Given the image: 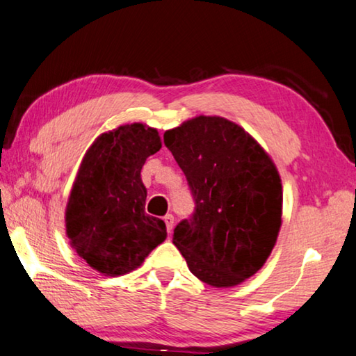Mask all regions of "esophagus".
I'll return each mask as SVG.
<instances>
[{
    "mask_svg": "<svg viewBox=\"0 0 356 356\" xmlns=\"http://www.w3.org/2000/svg\"><path fill=\"white\" fill-rule=\"evenodd\" d=\"M164 222H165V228H167V233L170 234L172 229H173V225H175V217L172 214H167L164 217Z\"/></svg>",
    "mask_w": 356,
    "mask_h": 356,
    "instance_id": "34e87169",
    "label": "esophagus"
}]
</instances>
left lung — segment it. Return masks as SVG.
<instances>
[{"label":"left lung","instance_id":"obj_1","mask_svg":"<svg viewBox=\"0 0 356 356\" xmlns=\"http://www.w3.org/2000/svg\"><path fill=\"white\" fill-rule=\"evenodd\" d=\"M194 198L189 219L173 229V244L191 272L216 288L257 273L282 225V179L263 148L222 117H195L165 131Z\"/></svg>","mask_w":356,"mask_h":356}]
</instances>
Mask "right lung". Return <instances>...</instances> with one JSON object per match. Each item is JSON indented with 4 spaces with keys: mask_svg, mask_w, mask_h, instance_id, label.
<instances>
[{
    "mask_svg": "<svg viewBox=\"0 0 356 356\" xmlns=\"http://www.w3.org/2000/svg\"><path fill=\"white\" fill-rule=\"evenodd\" d=\"M159 148L158 131L133 123L102 134L87 149L65 223L73 248L95 270L109 277L134 270L165 239V223L145 213L140 179L142 165Z\"/></svg>",
    "mask_w": 356,
    "mask_h": 356,
    "instance_id": "right-lung-1",
    "label": "right lung"
}]
</instances>
